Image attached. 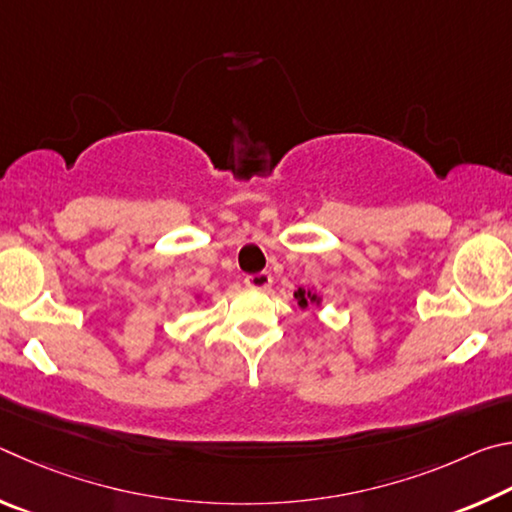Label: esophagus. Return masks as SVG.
Returning a JSON list of instances; mask_svg holds the SVG:
<instances>
[{
  "mask_svg": "<svg viewBox=\"0 0 512 512\" xmlns=\"http://www.w3.org/2000/svg\"><path fill=\"white\" fill-rule=\"evenodd\" d=\"M247 288L251 290H267L272 285V274L270 272H258V274H249L247 279Z\"/></svg>",
  "mask_w": 512,
  "mask_h": 512,
  "instance_id": "esophagus-1",
  "label": "esophagus"
}]
</instances>
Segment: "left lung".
Instances as JSON below:
<instances>
[{
    "label": "left lung",
    "instance_id": "8db88e82",
    "mask_svg": "<svg viewBox=\"0 0 512 512\" xmlns=\"http://www.w3.org/2000/svg\"><path fill=\"white\" fill-rule=\"evenodd\" d=\"M294 299H297V303H299V308H310L312 303H315V306H319L321 303V299H319V294H315L312 290H303V288H299L297 292H294Z\"/></svg>",
    "mask_w": 512,
    "mask_h": 512
}]
</instances>
